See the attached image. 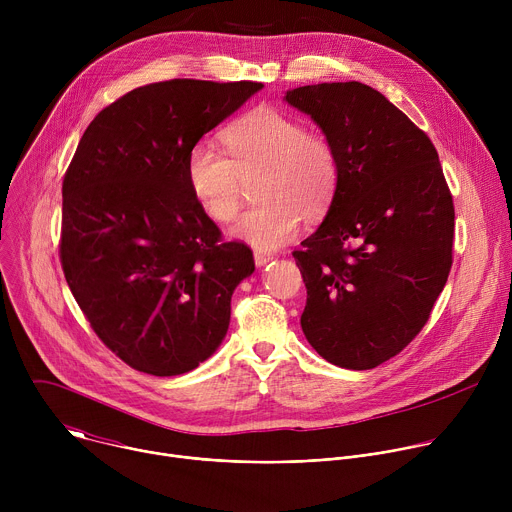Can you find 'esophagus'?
Returning a JSON list of instances; mask_svg holds the SVG:
<instances>
[{
    "label": "esophagus",
    "instance_id": "1",
    "mask_svg": "<svg viewBox=\"0 0 512 512\" xmlns=\"http://www.w3.org/2000/svg\"><path fill=\"white\" fill-rule=\"evenodd\" d=\"M255 265L257 267H265L269 261H273V255L271 253H263V251H255Z\"/></svg>",
    "mask_w": 512,
    "mask_h": 512
}]
</instances>
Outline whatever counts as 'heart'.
I'll return each instance as SVG.
<instances>
[{"instance_id":"heart-1","label":"heart","mask_w":512,"mask_h":512,"mask_svg":"<svg viewBox=\"0 0 512 512\" xmlns=\"http://www.w3.org/2000/svg\"><path fill=\"white\" fill-rule=\"evenodd\" d=\"M226 156L212 139H198L186 154V182L216 223L237 216L245 180L259 176V206L243 212L231 237L259 251L279 249L300 231L302 216H320L338 186L332 145L289 115L257 107L225 131Z\"/></svg>"}]
</instances>
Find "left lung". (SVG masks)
Masks as SVG:
<instances>
[{
  "label": "left lung",
  "instance_id": "1",
  "mask_svg": "<svg viewBox=\"0 0 512 512\" xmlns=\"http://www.w3.org/2000/svg\"><path fill=\"white\" fill-rule=\"evenodd\" d=\"M283 101L312 117L338 158L322 225L294 259L302 330L342 369L369 371L425 326L452 267L454 202L429 137L369 85L322 83Z\"/></svg>",
  "mask_w": 512,
  "mask_h": 512
}]
</instances>
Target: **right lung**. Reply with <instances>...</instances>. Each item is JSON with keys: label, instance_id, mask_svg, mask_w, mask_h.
I'll return each mask as SVG.
<instances>
[{"label": "right lung", "instance_id": "1", "mask_svg": "<svg viewBox=\"0 0 512 512\" xmlns=\"http://www.w3.org/2000/svg\"><path fill=\"white\" fill-rule=\"evenodd\" d=\"M261 83L174 79L129 91L83 133L62 182L60 261L97 336L131 369L176 377L227 336L235 287L255 271L186 182L190 145Z\"/></svg>", "mask_w": 512, "mask_h": 512}]
</instances>
